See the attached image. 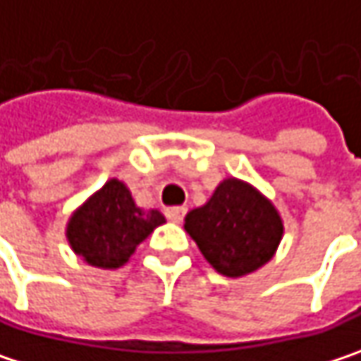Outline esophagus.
I'll use <instances>...</instances> for the list:
<instances>
[{"mask_svg":"<svg viewBox=\"0 0 361 361\" xmlns=\"http://www.w3.org/2000/svg\"><path fill=\"white\" fill-rule=\"evenodd\" d=\"M164 214H166V218L170 219V221H174V224H180V221H183V218L187 216V207H168Z\"/></svg>","mask_w":361,"mask_h":361,"instance_id":"1","label":"esophagus"}]
</instances>
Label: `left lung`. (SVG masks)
<instances>
[{
    "label": "left lung",
    "instance_id": "1",
    "mask_svg": "<svg viewBox=\"0 0 361 361\" xmlns=\"http://www.w3.org/2000/svg\"><path fill=\"white\" fill-rule=\"evenodd\" d=\"M185 230L214 269L240 277L273 257L283 224L263 195L246 183L228 178L203 207L187 214Z\"/></svg>",
    "mask_w": 361,
    "mask_h": 361
}]
</instances>
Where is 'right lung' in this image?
Listing matches in <instances>:
<instances>
[{
  "instance_id": "obj_1",
  "label": "right lung",
  "mask_w": 361,
  "mask_h": 361,
  "mask_svg": "<svg viewBox=\"0 0 361 361\" xmlns=\"http://www.w3.org/2000/svg\"><path fill=\"white\" fill-rule=\"evenodd\" d=\"M160 224H164L160 212H143L129 189L113 178L71 216L67 238L90 265L116 269Z\"/></svg>"
}]
</instances>
